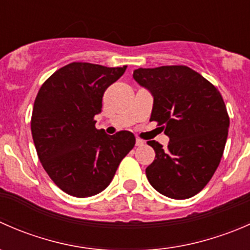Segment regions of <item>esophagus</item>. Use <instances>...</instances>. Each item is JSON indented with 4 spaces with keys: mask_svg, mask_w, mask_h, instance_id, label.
I'll return each instance as SVG.
<instances>
[{
    "mask_svg": "<svg viewBox=\"0 0 250 250\" xmlns=\"http://www.w3.org/2000/svg\"><path fill=\"white\" fill-rule=\"evenodd\" d=\"M144 144H145V143H144V140H141V139L135 140V145H137V146H144Z\"/></svg>",
    "mask_w": 250,
    "mask_h": 250,
    "instance_id": "34e87169",
    "label": "esophagus"
}]
</instances>
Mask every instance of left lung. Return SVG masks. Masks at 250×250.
Instances as JSON below:
<instances>
[{"instance_id":"obj_1","label":"left lung","mask_w":250,"mask_h":250,"mask_svg":"<svg viewBox=\"0 0 250 250\" xmlns=\"http://www.w3.org/2000/svg\"><path fill=\"white\" fill-rule=\"evenodd\" d=\"M133 77L153 97L150 121L165 128L167 150L147 141L155 161L146 168L155 190L174 200L197 195L215 173L228 139V110L220 92L184 65L137 69Z\"/></svg>"}]
</instances>
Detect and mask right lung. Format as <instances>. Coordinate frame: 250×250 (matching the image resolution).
Returning a JSON list of instances; mask_svg holds the SVG:
<instances>
[{
    "label": "right lung",
    "mask_w": 250,
    "mask_h": 250,
    "mask_svg": "<svg viewBox=\"0 0 250 250\" xmlns=\"http://www.w3.org/2000/svg\"><path fill=\"white\" fill-rule=\"evenodd\" d=\"M127 66L71 62L40 88L31 133L40 161L55 185L67 195L89 197L110 185L121 161L134 147L128 130L107 135L97 129L106 88Z\"/></svg>",
    "instance_id": "obj_1"
}]
</instances>
